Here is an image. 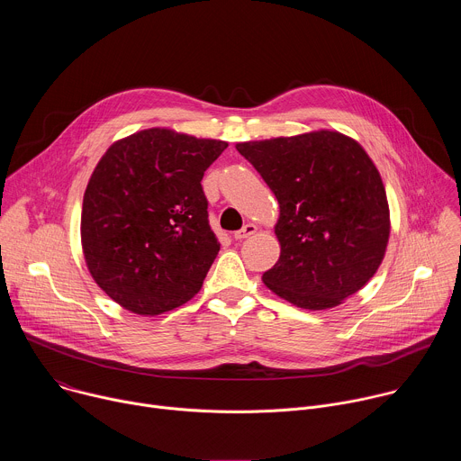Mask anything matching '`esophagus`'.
<instances>
[{"label":"esophagus","instance_id":"obj_1","mask_svg":"<svg viewBox=\"0 0 461 461\" xmlns=\"http://www.w3.org/2000/svg\"><path fill=\"white\" fill-rule=\"evenodd\" d=\"M255 231H257L255 224H244L239 231L233 233V237H235V240H242V239H248L249 235H253Z\"/></svg>","mask_w":461,"mask_h":461}]
</instances>
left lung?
Instances as JSON below:
<instances>
[{"mask_svg":"<svg viewBox=\"0 0 461 461\" xmlns=\"http://www.w3.org/2000/svg\"><path fill=\"white\" fill-rule=\"evenodd\" d=\"M274 191L281 257L262 274L306 310L338 306L379 268L390 235L386 193L365 149L336 131L237 144Z\"/></svg>","mask_w":461,"mask_h":461,"instance_id":"1","label":"left lung"}]
</instances>
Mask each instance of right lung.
<instances>
[{
  "label": "right lung",
  "instance_id": "right-lung-1",
  "mask_svg": "<svg viewBox=\"0 0 461 461\" xmlns=\"http://www.w3.org/2000/svg\"><path fill=\"white\" fill-rule=\"evenodd\" d=\"M226 148L155 127L113 144L95 167L84 255L96 285L125 310L158 315L201 290L221 249L201 180Z\"/></svg>",
  "mask_w": 461,
  "mask_h": 461
}]
</instances>
